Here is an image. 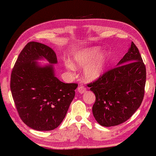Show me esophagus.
I'll return each instance as SVG.
<instances>
[{"label": "esophagus", "instance_id": "1", "mask_svg": "<svg viewBox=\"0 0 156 156\" xmlns=\"http://www.w3.org/2000/svg\"><path fill=\"white\" fill-rule=\"evenodd\" d=\"M78 91L80 92V94H82V93H84L87 90H86V88L84 87H83V86L82 85H80L78 87Z\"/></svg>", "mask_w": 156, "mask_h": 156}]
</instances>
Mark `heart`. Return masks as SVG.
Returning a JSON list of instances; mask_svg holds the SVG:
<instances>
[{
	"instance_id": "heart-1",
	"label": "heart",
	"mask_w": 156,
	"mask_h": 156,
	"mask_svg": "<svg viewBox=\"0 0 156 156\" xmlns=\"http://www.w3.org/2000/svg\"><path fill=\"white\" fill-rule=\"evenodd\" d=\"M98 47H92L78 51L69 61V64L74 68L86 67L84 77L87 81L97 80L103 73L107 63L106 54L100 53Z\"/></svg>"
}]
</instances>
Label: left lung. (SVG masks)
Segmentation results:
<instances>
[{
    "instance_id": "left-lung-1",
    "label": "left lung",
    "mask_w": 156,
    "mask_h": 156,
    "mask_svg": "<svg viewBox=\"0 0 156 156\" xmlns=\"http://www.w3.org/2000/svg\"><path fill=\"white\" fill-rule=\"evenodd\" d=\"M145 81V66L132 41L117 67L88 84L96 96L92 107L96 121L104 127H111L128 120L143 101Z\"/></svg>"
}]
</instances>
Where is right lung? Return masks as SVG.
<instances>
[{"mask_svg":"<svg viewBox=\"0 0 156 156\" xmlns=\"http://www.w3.org/2000/svg\"><path fill=\"white\" fill-rule=\"evenodd\" d=\"M45 58L50 65L36 62ZM53 49L41 43L30 41L16 59L11 76V90L20 118L37 131H51L64 120L78 87L56 78L53 64H57Z\"/></svg>","mask_w":156,"mask_h":156,"instance_id":"1","label":"right lung"}]
</instances>
